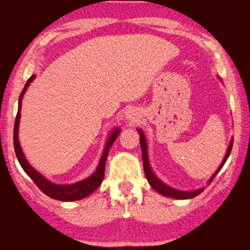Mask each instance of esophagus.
<instances>
[{
  "label": "esophagus",
  "mask_w": 250,
  "mask_h": 250,
  "mask_svg": "<svg viewBox=\"0 0 250 250\" xmlns=\"http://www.w3.org/2000/svg\"><path fill=\"white\" fill-rule=\"evenodd\" d=\"M130 117H131V115H130Z\"/></svg>",
  "instance_id": "34e87169"
}]
</instances>
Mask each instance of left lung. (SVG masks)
I'll list each match as a JSON object with an SVG mask.
<instances>
[{"mask_svg":"<svg viewBox=\"0 0 250 250\" xmlns=\"http://www.w3.org/2000/svg\"><path fill=\"white\" fill-rule=\"evenodd\" d=\"M140 133V143H141V149H142V159H143V170H145V174H146V177H147L149 185L153 187L155 190L157 191V193L162 194L163 196H168V197H174V199H179V200H185V199H191V197H195L197 196V195L202 193L205 189H199V190H195V191H180V190H176V189H173L170 187H168V186H166L165 183L161 182L159 179H157L156 176H155L153 171H151V168L150 166H149V162H148V155H147V142H146V137H145V134L142 133V130H140V129H137ZM231 148H233V141L230 142V145H229L228 147V150H227V154L225 156V159H223L222 163H221V166L219 167V169L216 170V173L213 175V177H211L210 180H209V183L211 182V181L214 180V177L216 176V174L219 173L220 169L223 167V165H225L227 159H228L229 154H230L231 151Z\"/></svg>","mask_w":250,"mask_h":250,"instance_id":"8db88e82","label":"left lung"}]
</instances>
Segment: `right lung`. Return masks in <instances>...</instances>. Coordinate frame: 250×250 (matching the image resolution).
Returning <instances> with one entry per match:
<instances>
[{
	"mask_svg": "<svg viewBox=\"0 0 250 250\" xmlns=\"http://www.w3.org/2000/svg\"><path fill=\"white\" fill-rule=\"evenodd\" d=\"M35 79V75H33L28 80L27 83H25L23 90H22L21 95H20L19 100V110H17V115L15 119V125H14V148H15V154L17 160H19L20 165L23 168V170L29 175L31 180L35 182V185L39 187L45 195L51 197V199L60 200V201H76L81 200L83 197L88 196L93 193L94 190H96L97 188L100 187V185L102 183L103 177H104V169H105V161H107L109 149H110L111 145H113L114 141L116 140L117 135H119V129H116L115 131H113V134L109 137L107 146H105L104 151H103V155L100 160L99 167H97L96 171L91 176H89L88 179L80 181V182L74 183V185H67V186H60V185H54L48 181L47 179L42 176L41 174L37 173V171L34 169L28 163L27 160H25L23 151H22L21 146H20L19 137H17V133H19V123H20V117H21V103H22V97H23V94L27 90L28 85L30 84V82Z\"/></svg>",
	"mask_w": 250,
	"mask_h": 250,
	"instance_id": "1",
	"label": "right lung"
}]
</instances>
